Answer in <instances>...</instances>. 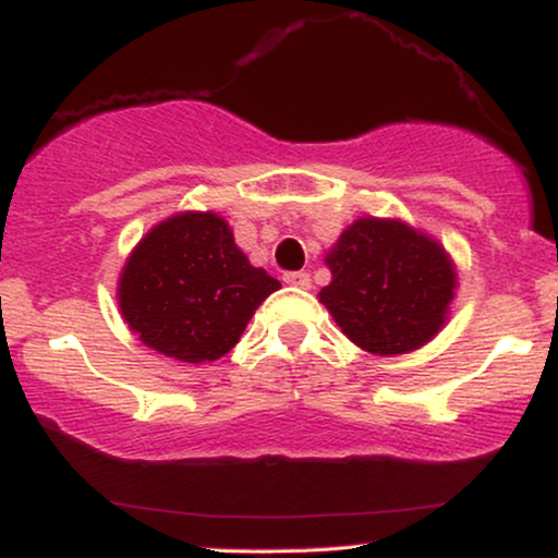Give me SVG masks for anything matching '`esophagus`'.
I'll return each mask as SVG.
<instances>
[{"label": "esophagus", "mask_w": 558, "mask_h": 558, "mask_svg": "<svg viewBox=\"0 0 558 558\" xmlns=\"http://www.w3.org/2000/svg\"><path fill=\"white\" fill-rule=\"evenodd\" d=\"M284 281L290 287H300V290H311V274L307 271H292L284 274Z\"/></svg>", "instance_id": "34e87169"}]
</instances>
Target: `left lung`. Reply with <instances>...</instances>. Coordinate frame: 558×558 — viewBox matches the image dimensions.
Instances as JSON below:
<instances>
[{"mask_svg": "<svg viewBox=\"0 0 558 558\" xmlns=\"http://www.w3.org/2000/svg\"><path fill=\"white\" fill-rule=\"evenodd\" d=\"M320 302L349 341L377 356L409 354L442 331L458 271L442 243L403 219L360 217L326 253Z\"/></svg>", "mask_w": 558, "mask_h": 558, "instance_id": "obj_1", "label": "left lung"}]
</instances>
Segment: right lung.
<instances>
[{
    "mask_svg": "<svg viewBox=\"0 0 558 558\" xmlns=\"http://www.w3.org/2000/svg\"><path fill=\"white\" fill-rule=\"evenodd\" d=\"M279 281L235 245L217 211H181L144 235L119 277V311L157 354L204 364L225 356Z\"/></svg>",
    "mask_w": 558,
    "mask_h": 558,
    "instance_id": "right-lung-1",
    "label": "right lung"
}]
</instances>
